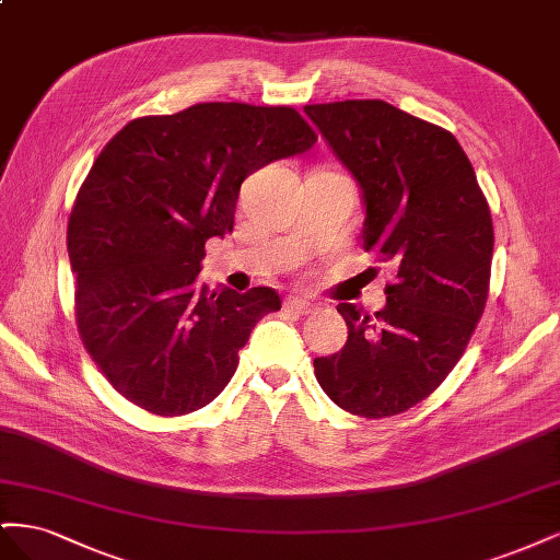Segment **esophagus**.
I'll return each instance as SVG.
<instances>
[{
  "label": "esophagus",
  "mask_w": 560,
  "mask_h": 560,
  "mask_svg": "<svg viewBox=\"0 0 560 560\" xmlns=\"http://www.w3.org/2000/svg\"><path fill=\"white\" fill-rule=\"evenodd\" d=\"M284 308L296 313V315H308V313L315 311V303L301 299V296H287L284 299Z\"/></svg>",
  "instance_id": "34e87169"
}]
</instances>
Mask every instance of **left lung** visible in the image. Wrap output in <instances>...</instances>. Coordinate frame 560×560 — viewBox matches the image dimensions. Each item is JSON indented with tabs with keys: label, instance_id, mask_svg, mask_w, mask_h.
Segmentation results:
<instances>
[{
	"label": "left lung",
	"instance_id": "1",
	"mask_svg": "<svg viewBox=\"0 0 560 560\" xmlns=\"http://www.w3.org/2000/svg\"><path fill=\"white\" fill-rule=\"evenodd\" d=\"M358 182L364 249L395 266L374 315L338 303L343 350L315 358L327 397L362 418L411 409L460 360L488 299L493 222L453 135L383 100L306 105Z\"/></svg>",
	"mask_w": 560,
	"mask_h": 560
}]
</instances>
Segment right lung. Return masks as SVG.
Listing matches in <instances>:
<instances>
[{"label":"right lung","instance_id":"add662e5","mask_svg":"<svg viewBox=\"0 0 560 560\" xmlns=\"http://www.w3.org/2000/svg\"><path fill=\"white\" fill-rule=\"evenodd\" d=\"M317 142L292 107L202 103L135 118L100 151L67 224L81 341L107 381L156 416L229 385L270 287L198 284L206 243L233 231L241 184Z\"/></svg>","mask_w":560,"mask_h":560}]
</instances>
